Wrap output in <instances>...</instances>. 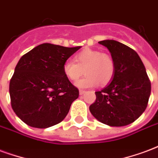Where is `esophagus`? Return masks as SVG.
<instances>
[{"label":"esophagus","mask_w":158,"mask_h":158,"mask_svg":"<svg viewBox=\"0 0 158 158\" xmlns=\"http://www.w3.org/2000/svg\"><path fill=\"white\" fill-rule=\"evenodd\" d=\"M85 92H86V91L84 90V89H80V90H79V94H81V95H82V94H85Z\"/></svg>","instance_id":"esophagus-1"}]
</instances>
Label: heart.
<instances>
[{"label": "heart", "instance_id": "heart-1", "mask_svg": "<svg viewBox=\"0 0 158 158\" xmlns=\"http://www.w3.org/2000/svg\"><path fill=\"white\" fill-rule=\"evenodd\" d=\"M114 59L108 53L100 50L86 48L74 56V61L67 60L63 65L66 78L75 82L84 74L86 75L76 83L79 88H90L106 85L110 82L115 74Z\"/></svg>", "mask_w": 158, "mask_h": 158}]
</instances>
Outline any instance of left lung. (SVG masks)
I'll use <instances>...</instances> for the list:
<instances>
[{"label":"left lung","instance_id":"8db88e82","mask_svg":"<svg viewBox=\"0 0 158 158\" xmlns=\"http://www.w3.org/2000/svg\"><path fill=\"white\" fill-rule=\"evenodd\" d=\"M100 44L111 53L115 65L111 83L96 91V100L89 106L97 120L110 127L132 123L145 111L151 94V81L135 50L115 40Z\"/></svg>","mask_w":158,"mask_h":158}]
</instances>
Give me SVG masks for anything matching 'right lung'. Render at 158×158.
Instances as JSON below:
<instances>
[{"label": "right lung", "mask_w": 158, "mask_h": 158, "mask_svg": "<svg viewBox=\"0 0 158 158\" xmlns=\"http://www.w3.org/2000/svg\"><path fill=\"white\" fill-rule=\"evenodd\" d=\"M80 47L43 43L20 58L9 85L16 115L31 127L48 128L61 122L79 97L63 65Z\"/></svg>", "instance_id": "1"}]
</instances>
